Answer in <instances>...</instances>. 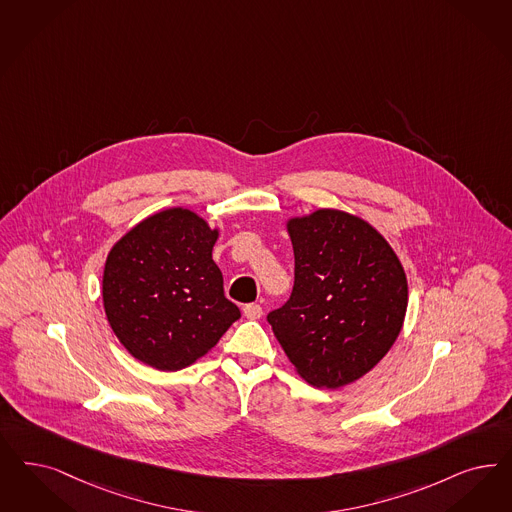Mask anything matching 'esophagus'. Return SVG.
I'll use <instances>...</instances> for the list:
<instances>
[{"label":"esophagus","instance_id":"obj_1","mask_svg":"<svg viewBox=\"0 0 512 512\" xmlns=\"http://www.w3.org/2000/svg\"><path fill=\"white\" fill-rule=\"evenodd\" d=\"M242 312H244V316L247 319H259L263 316V308L259 306V304H246L244 308H242Z\"/></svg>","mask_w":512,"mask_h":512}]
</instances>
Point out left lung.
<instances>
[{
    "mask_svg": "<svg viewBox=\"0 0 512 512\" xmlns=\"http://www.w3.org/2000/svg\"><path fill=\"white\" fill-rule=\"evenodd\" d=\"M295 253L291 299L268 314L293 369L338 389L372 371L405 323V268L369 221L336 208L285 219Z\"/></svg>",
    "mask_w": 512,
    "mask_h": 512,
    "instance_id": "left-lung-1",
    "label": "left lung"
}]
</instances>
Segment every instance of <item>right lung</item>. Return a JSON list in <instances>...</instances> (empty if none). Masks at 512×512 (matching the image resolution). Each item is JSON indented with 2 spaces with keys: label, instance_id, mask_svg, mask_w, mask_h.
Returning <instances> with one entry per match:
<instances>
[{
  "label": "right lung",
  "instance_id": "add662e5",
  "mask_svg": "<svg viewBox=\"0 0 512 512\" xmlns=\"http://www.w3.org/2000/svg\"><path fill=\"white\" fill-rule=\"evenodd\" d=\"M219 227L176 206L153 213L113 244L102 276L106 318L132 357L181 371L212 352L240 318L213 263Z\"/></svg>",
  "mask_w": 512,
  "mask_h": 512
}]
</instances>
